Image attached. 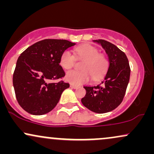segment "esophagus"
Wrapping results in <instances>:
<instances>
[{"instance_id":"34e87169","label":"esophagus","mask_w":154,"mask_h":154,"mask_svg":"<svg viewBox=\"0 0 154 154\" xmlns=\"http://www.w3.org/2000/svg\"><path fill=\"white\" fill-rule=\"evenodd\" d=\"M70 87H71L72 88H74V89H76V88H78V86L76 85H74V84H72V83H71V84H70Z\"/></svg>"}]
</instances>
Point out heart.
<instances>
[{
    "label": "heart",
    "instance_id": "heart-1",
    "mask_svg": "<svg viewBox=\"0 0 154 154\" xmlns=\"http://www.w3.org/2000/svg\"><path fill=\"white\" fill-rule=\"evenodd\" d=\"M75 57L83 60L80 64L82 70H72L66 73V79L74 85L86 83L91 78L96 81L103 77L109 68V59L105 54L99 53L96 47L91 44H83L74 50ZM60 65L64 69H70L75 63V59L69 51H63L60 56Z\"/></svg>",
    "mask_w": 154,
    "mask_h": 154
}]
</instances>
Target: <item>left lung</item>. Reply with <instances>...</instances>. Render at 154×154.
<instances>
[{"instance_id":"left-lung-1","label":"left lung","mask_w":154,"mask_h":154,"mask_svg":"<svg viewBox=\"0 0 154 154\" xmlns=\"http://www.w3.org/2000/svg\"><path fill=\"white\" fill-rule=\"evenodd\" d=\"M106 51L109 65L105 78L98 85L85 86L86 94L81 101L89 110L98 114L115 109L122 101L130 80V67L128 57L114 44L95 40Z\"/></svg>"}]
</instances>
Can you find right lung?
<instances>
[{"instance_id": "add662e5", "label": "right lung", "mask_w": 154, "mask_h": 154, "mask_svg": "<svg viewBox=\"0 0 154 154\" xmlns=\"http://www.w3.org/2000/svg\"><path fill=\"white\" fill-rule=\"evenodd\" d=\"M75 45L66 40L45 39L20 54L14 72L13 85L17 101L24 111L33 115H43L54 109L69 84L63 80L50 81L64 77L59 64L60 56Z\"/></svg>"}]
</instances>
